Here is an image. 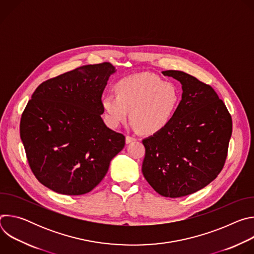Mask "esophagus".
Instances as JSON below:
<instances>
[{"instance_id":"esophagus-1","label":"esophagus","mask_w":254,"mask_h":254,"mask_svg":"<svg viewBox=\"0 0 254 254\" xmlns=\"http://www.w3.org/2000/svg\"><path fill=\"white\" fill-rule=\"evenodd\" d=\"M135 139H136L135 137L130 136V135H127V136H126V142H127V143H129V142H131V141H134Z\"/></svg>"}]
</instances>
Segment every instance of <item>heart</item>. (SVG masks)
I'll return each instance as SVG.
<instances>
[{"instance_id":"obj_1","label":"heart","mask_w":254,"mask_h":254,"mask_svg":"<svg viewBox=\"0 0 254 254\" xmlns=\"http://www.w3.org/2000/svg\"><path fill=\"white\" fill-rule=\"evenodd\" d=\"M116 94L102 96L101 105L108 127H118L129 111V121L141 133L152 134L164 129L175 117L181 101L176 84L147 74H133L119 80Z\"/></svg>"}]
</instances>
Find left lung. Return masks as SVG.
<instances>
[{"label": "left lung", "mask_w": 254, "mask_h": 254, "mask_svg": "<svg viewBox=\"0 0 254 254\" xmlns=\"http://www.w3.org/2000/svg\"><path fill=\"white\" fill-rule=\"evenodd\" d=\"M162 73L182 84V100L164 129L142 139L146 155L141 172L157 193L178 198L206 187L221 172L232 120L210 85L183 71Z\"/></svg>", "instance_id": "obj_1"}]
</instances>
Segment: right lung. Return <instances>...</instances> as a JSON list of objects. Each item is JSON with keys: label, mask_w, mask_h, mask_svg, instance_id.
I'll return each instance as SVG.
<instances>
[{"label": "right lung", "mask_w": 254, "mask_h": 254, "mask_svg": "<svg viewBox=\"0 0 254 254\" xmlns=\"http://www.w3.org/2000/svg\"><path fill=\"white\" fill-rule=\"evenodd\" d=\"M116 68L85 65L41 83L28 101L20 136L39 182L63 195L90 192L124 149L123 133L101 119V95Z\"/></svg>", "instance_id": "1"}]
</instances>
